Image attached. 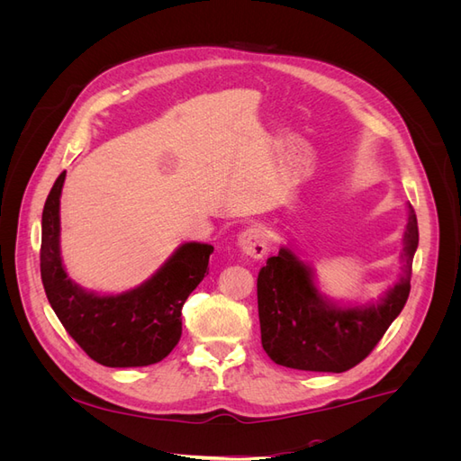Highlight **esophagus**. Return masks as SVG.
I'll list each match as a JSON object with an SVG mask.
<instances>
[{
  "label": "esophagus",
  "instance_id": "obj_1",
  "mask_svg": "<svg viewBox=\"0 0 461 461\" xmlns=\"http://www.w3.org/2000/svg\"><path fill=\"white\" fill-rule=\"evenodd\" d=\"M239 248L254 259H261L267 254V236L258 227H249L239 236Z\"/></svg>",
  "mask_w": 461,
  "mask_h": 461
}]
</instances>
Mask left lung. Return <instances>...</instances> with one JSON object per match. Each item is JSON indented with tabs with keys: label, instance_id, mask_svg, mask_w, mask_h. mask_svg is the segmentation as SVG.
<instances>
[{
	"label": "left lung",
	"instance_id": "obj_1",
	"mask_svg": "<svg viewBox=\"0 0 461 461\" xmlns=\"http://www.w3.org/2000/svg\"><path fill=\"white\" fill-rule=\"evenodd\" d=\"M420 230L410 205L403 232V275L386 296L364 308H340L319 294L313 273L292 249L281 248L258 275L263 350L278 366L342 373L364 361L400 315L410 296Z\"/></svg>",
	"mask_w": 461,
	"mask_h": 461
}]
</instances>
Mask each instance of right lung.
<instances>
[{
  "instance_id": "obj_1",
  "label": "right lung",
  "mask_w": 461,
  "mask_h": 461,
  "mask_svg": "<svg viewBox=\"0 0 461 461\" xmlns=\"http://www.w3.org/2000/svg\"><path fill=\"white\" fill-rule=\"evenodd\" d=\"M65 171L41 213L40 273L65 330L105 367H144L171 354L183 334V305L207 273L213 246L186 242L146 283L115 296L88 292L68 278L59 249V198Z\"/></svg>"
}]
</instances>
